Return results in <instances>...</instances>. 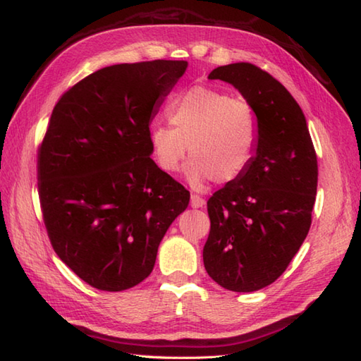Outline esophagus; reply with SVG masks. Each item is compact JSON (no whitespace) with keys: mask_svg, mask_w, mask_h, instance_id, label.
Wrapping results in <instances>:
<instances>
[{"mask_svg":"<svg viewBox=\"0 0 361 361\" xmlns=\"http://www.w3.org/2000/svg\"><path fill=\"white\" fill-rule=\"evenodd\" d=\"M204 204H206V202H204L203 197L195 195V194L190 195V206H192V208H195V209L204 208Z\"/></svg>","mask_w":361,"mask_h":361,"instance_id":"1","label":"esophagus"}]
</instances>
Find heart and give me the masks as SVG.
<instances>
[{
  "mask_svg": "<svg viewBox=\"0 0 361 361\" xmlns=\"http://www.w3.org/2000/svg\"><path fill=\"white\" fill-rule=\"evenodd\" d=\"M166 116L171 126L155 122L150 128L153 157L161 169L176 172L189 152L188 175L194 185L231 183L256 157L259 119L245 97L197 85L173 97Z\"/></svg>",
  "mask_w": 361,
  "mask_h": 361,
  "instance_id": "1",
  "label": "heart"
}]
</instances>
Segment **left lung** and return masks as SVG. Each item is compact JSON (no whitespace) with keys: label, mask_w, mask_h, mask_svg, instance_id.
<instances>
[{"label":"left lung","mask_w":361,"mask_h":361,"mask_svg":"<svg viewBox=\"0 0 361 361\" xmlns=\"http://www.w3.org/2000/svg\"><path fill=\"white\" fill-rule=\"evenodd\" d=\"M208 78L239 90L259 119L255 159L208 200L211 231L203 248L211 278L247 293L278 279L307 237L317 153L301 106L273 75L240 62L219 66Z\"/></svg>","instance_id":"8db88e82"}]
</instances>
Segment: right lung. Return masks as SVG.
Here are the masks:
<instances>
[{"mask_svg": "<svg viewBox=\"0 0 361 361\" xmlns=\"http://www.w3.org/2000/svg\"><path fill=\"white\" fill-rule=\"evenodd\" d=\"M185 60L102 68L59 99L38 149V195L54 251L82 281L122 291L152 273L188 208L185 186L150 158V122Z\"/></svg>", "mask_w": 361, "mask_h": 361, "instance_id": "obj_1", "label": "right lung"}]
</instances>
